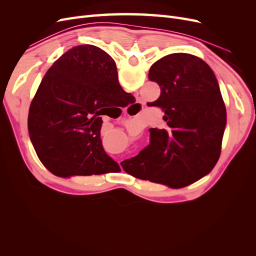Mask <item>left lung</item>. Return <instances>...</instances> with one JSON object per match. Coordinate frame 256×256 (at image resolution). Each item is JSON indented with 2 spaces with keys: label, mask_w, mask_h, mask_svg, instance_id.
Masks as SVG:
<instances>
[{
  "label": "left lung",
  "mask_w": 256,
  "mask_h": 256,
  "mask_svg": "<svg viewBox=\"0 0 256 256\" xmlns=\"http://www.w3.org/2000/svg\"><path fill=\"white\" fill-rule=\"evenodd\" d=\"M148 79L160 86L150 104L164 113L168 127L150 128V144L122 166L144 180L186 187L210 172L220 157L226 110L218 81L202 58L188 53L160 58Z\"/></svg>",
  "instance_id": "8db88e82"
}]
</instances>
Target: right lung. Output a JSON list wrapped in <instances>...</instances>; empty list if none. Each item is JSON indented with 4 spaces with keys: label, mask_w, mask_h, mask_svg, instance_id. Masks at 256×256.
Wrapping results in <instances>:
<instances>
[{
    "label": "right lung",
    "mask_w": 256,
    "mask_h": 256,
    "mask_svg": "<svg viewBox=\"0 0 256 256\" xmlns=\"http://www.w3.org/2000/svg\"><path fill=\"white\" fill-rule=\"evenodd\" d=\"M131 98L106 52L84 44L64 53L44 74L30 106L28 134L42 164L60 177L120 168L102 147L100 115L108 106H126Z\"/></svg>",
    "instance_id": "obj_1"
}]
</instances>
